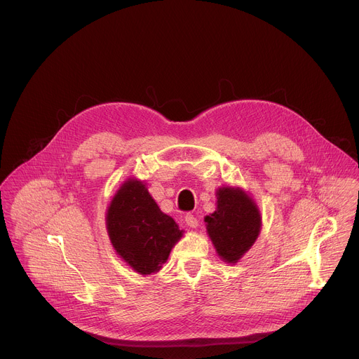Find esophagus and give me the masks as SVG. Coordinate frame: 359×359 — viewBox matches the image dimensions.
<instances>
[{
    "mask_svg": "<svg viewBox=\"0 0 359 359\" xmlns=\"http://www.w3.org/2000/svg\"><path fill=\"white\" fill-rule=\"evenodd\" d=\"M185 223H187V226H189L191 229H196V227L198 226V219H197V217H194L192 214H187V215H185Z\"/></svg>",
    "mask_w": 359,
    "mask_h": 359,
    "instance_id": "1",
    "label": "esophagus"
}]
</instances>
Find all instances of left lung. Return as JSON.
Here are the masks:
<instances>
[{"mask_svg":"<svg viewBox=\"0 0 359 359\" xmlns=\"http://www.w3.org/2000/svg\"><path fill=\"white\" fill-rule=\"evenodd\" d=\"M205 223L218 256L236 263L256 241L262 219L249 196L227 187L217 191V210L205 217Z\"/></svg>","mask_w":359,"mask_h":359,"instance_id":"8db88e82","label":"left lung"}]
</instances>
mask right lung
I'll list each match as a JSON object with an SVG mask.
<instances>
[{"label": "right lung", "instance_id": "obj_1", "mask_svg": "<svg viewBox=\"0 0 359 359\" xmlns=\"http://www.w3.org/2000/svg\"><path fill=\"white\" fill-rule=\"evenodd\" d=\"M106 226L116 253L141 274L158 271L182 236L174 219L159 210L145 185L136 180L126 181L116 192Z\"/></svg>", "mask_w": 359, "mask_h": 359}]
</instances>
